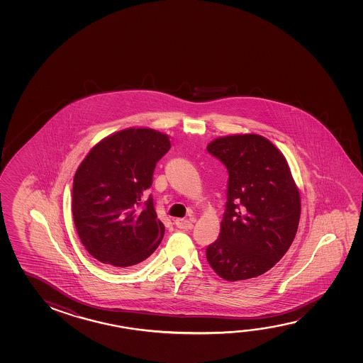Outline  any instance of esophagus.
<instances>
[{
	"instance_id": "1",
	"label": "esophagus",
	"mask_w": 363,
	"mask_h": 363,
	"mask_svg": "<svg viewBox=\"0 0 363 363\" xmlns=\"http://www.w3.org/2000/svg\"><path fill=\"white\" fill-rule=\"evenodd\" d=\"M174 225L179 229H184V230H191L194 228V220L189 219H176L174 220Z\"/></svg>"
}]
</instances>
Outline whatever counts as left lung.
<instances>
[{"label":"left lung","instance_id":"1","mask_svg":"<svg viewBox=\"0 0 363 363\" xmlns=\"http://www.w3.org/2000/svg\"><path fill=\"white\" fill-rule=\"evenodd\" d=\"M229 179L218 239L206 248L221 279L261 276L285 256L300 220V194L284 155L257 134L219 138L208 145Z\"/></svg>","mask_w":363,"mask_h":363}]
</instances>
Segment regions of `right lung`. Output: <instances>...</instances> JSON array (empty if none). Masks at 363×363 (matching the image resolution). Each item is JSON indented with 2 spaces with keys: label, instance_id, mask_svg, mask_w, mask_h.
<instances>
[{
  "label": "right lung",
  "instance_id": "obj_1",
  "mask_svg": "<svg viewBox=\"0 0 363 363\" xmlns=\"http://www.w3.org/2000/svg\"><path fill=\"white\" fill-rule=\"evenodd\" d=\"M171 148L153 129H126L91 149L73 179L72 213L89 255L115 269L137 267L161 243L153 184L157 162Z\"/></svg>",
  "mask_w": 363,
  "mask_h": 363
}]
</instances>
